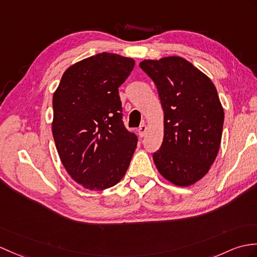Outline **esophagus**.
Listing matches in <instances>:
<instances>
[{
	"label": "esophagus",
	"mask_w": 257,
	"mask_h": 257,
	"mask_svg": "<svg viewBox=\"0 0 257 257\" xmlns=\"http://www.w3.org/2000/svg\"><path fill=\"white\" fill-rule=\"evenodd\" d=\"M146 133H147V126L146 124H141V126L138 128V135H139V137H145V135H146Z\"/></svg>",
	"instance_id": "obj_1"
}]
</instances>
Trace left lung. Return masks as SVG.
Segmentation results:
<instances>
[{
	"label": "left lung",
	"mask_w": 257,
	"mask_h": 257,
	"mask_svg": "<svg viewBox=\"0 0 257 257\" xmlns=\"http://www.w3.org/2000/svg\"><path fill=\"white\" fill-rule=\"evenodd\" d=\"M140 68L156 83L164 110V137L153 161L177 186L204 177L220 148L223 108L211 80L181 57L145 60Z\"/></svg>",
	"instance_id": "left-lung-1"
}]
</instances>
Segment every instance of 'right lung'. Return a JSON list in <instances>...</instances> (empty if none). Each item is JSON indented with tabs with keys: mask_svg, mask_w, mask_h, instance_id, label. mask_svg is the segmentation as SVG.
I'll use <instances>...</instances> for the list:
<instances>
[{
	"mask_svg": "<svg viewBox=\"0 0 257 257\" xmlns=\"http://www.w3.org/2000/svg\"><path fill=\"white\" fill-rule=\"evenodd\" d=\"M135 60L101 52L63 73L53 94L52 135L63 166L91 190L114 186L126 174L138 137L123 124L118 87Z\"/></svg>",
	"mask_w": 257,
	"mask_h": 257,
	"instance_id": "1",
	"label": "right lung"
}]
</instances>
